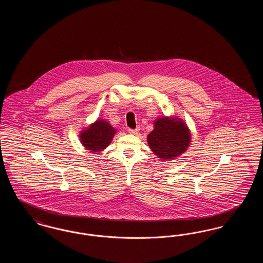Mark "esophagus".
I'll return each mask as SVG.
<instances>
[{"label":"esophagus","mask_w":263,"mask_h":263,"mask_svg":"<svg viewBox=\"0 0 263 263\" xmlns=\"http://www.w3.org/2000/svg\"><path fill=\"white\" fill-rule=\"evenodd\" d=\"M128 132L130 133V134H137L138 132H139V129L138 128H136V129H131V128H129L128 129Z\"/></svg>","instance_id":"obj_1"}]
</instances>
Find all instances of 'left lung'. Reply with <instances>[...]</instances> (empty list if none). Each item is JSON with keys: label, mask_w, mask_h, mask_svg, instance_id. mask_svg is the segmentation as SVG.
Wrapping results in <instances>:
<instances>
[{"label": "left lung", "mask_w": 263, "mask_h": 263, "mask_svg": "<svg viewBox=\"0 0 263 263\" xmlns=\"http://www.w3.org/2000/svg\"><path fill=\"white\" fill-rule=\"evenodd\" d=\"M154 130L148 135V144L160 159L173 160L184 153L190 143L187 127L180 120L159 118Z\"/></svg>", "instance_id": "1"}]
</instances>
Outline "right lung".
<instances>
[{"label":"right lung","instance_id":"add662e5","mask_svg":"<svg viewBox=\"0 0 263 263\" xmlns=\"http://www.w3.org/2000/svg\"><path fill=\"white\" fill-rule=\"evenodd\" d=\"M115 129L104 120H98L82 132L81 141L86 149L97 153L104 150L111 142Z\"/></svg>","mask_w":263,"mask_h":263}]
</instances>
